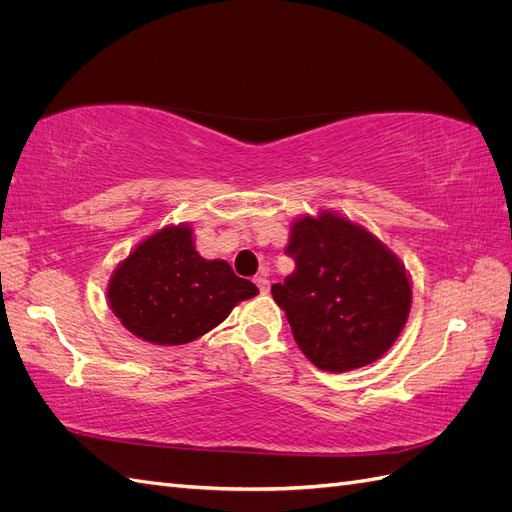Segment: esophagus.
I'll return each instance as SVG.
<instances>
[{"instance_id": "34e87169", "label": "esophagus", "mask_w": 512, "mask_h": 512, "mask_svg": "<svg viewBox=\"0 0 512 512\" xmlns=\"http://www.w3.org/2000/svg\"><path fill=\"white\" fill-rule=\"evenodd\" d=\"M256 286H258V290L262 292V294H267L269 292V277H267V273H260V275H256Z\"/></svg>"}]
</instances>
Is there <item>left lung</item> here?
Segmentation results:
<instances>
[{
  "label": "left lung",
  "instance_id": "obj_1",
  "mask_svg": "<svg viewBox=\"0 0 512 512\" xmlns=\"http://www.w3.org/2000/svg\"><path fill=\"white\" fill-rule=\"evenodd\" d=\"M286 254L297 267L271 294L309 361L342 374L389 352L412 305L410 275L389 247L344 215L320 211L292 222Z\"/></svg>",
  "mask_w": 512,
  "mask_h": 512
}]
</instances>
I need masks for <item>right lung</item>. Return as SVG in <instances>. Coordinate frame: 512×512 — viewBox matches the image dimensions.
I'll return each mask as SVG.
<instances>
[{"label": "right lung", "mask_w": 512, "mask_h": 512, "mask_svg": "<svg viewBox=\"0 0 512 512\" xmlns=\"http://www.w3.org/2000/svg\"><path fill=\"white\" fill-rule=\"evenodd\" d=\"M190 224L164 226L138 243L108 280L113 314L132 335L158 346L190 344L228 318L258 288L226 260L196 252Z\"/></svg>", "instance_id": "obj_1"}]
</instances>
